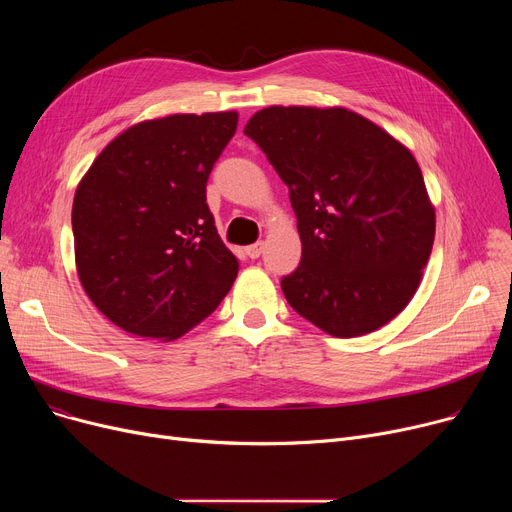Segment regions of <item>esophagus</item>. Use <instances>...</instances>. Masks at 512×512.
<instances>
[{
  "label": "esophagus",
  "instance_id": "34e87169",
  "mask_svg": "<svg viewBox=\"0 0 512 512\" xmlns=\"http://www.w3.org/2000/svg\"><path fill=\"white\" fill-rule=\"evenodd\" d=\"M245 251H247V255H249L251 259H257V257H261V253H263V242H255V245H249Z\"/></svg>",
  "mask_w": 512,
  "mask_h": 512
}]
</instances>
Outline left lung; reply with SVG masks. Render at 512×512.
Segmentation results:
<instances>
[{
	"mask_svg": "<svg viewBox=\"0 0 512 512\" xmlns=\"http://www.w3.org/2000/svg\"><path fill=\"white\" fill-rule=\"evenodd\" d=\"M288 186L303 255L288 305L338 338L409 305L434 247L436 213L411 151L344 107H265L245 126Z\"/></svg>",
	"mask_w": 512,
	"mask_h": 512,
	"instance_id": "obj_1",
	"label": "left lung"
}]
</instances>
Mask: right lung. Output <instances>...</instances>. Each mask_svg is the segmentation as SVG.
Segmentation results:
<instances>
[{
    "mask_svg": "<svg viewBox=\"0 0 512 512\" xmlns=\"http://www.w3.org/2000/svg\"><path fill=\"white\" fill-rule=\"evenodd\" d=\"M236 124V112L134 124L80 180L72 205L78 278L118 328L174 340L232 288L238 259L215 230L205 186Z\"/></svg>",
    "mask_w": 512,
    "mask_h": 512,
    "instance_id": "right-lung-1",
    "label": "right lung"
}]
</instances>
